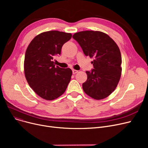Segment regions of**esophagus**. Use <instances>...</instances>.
Returning <instances> with one entry per match:
<instances>
[{
  "label": "esophagus",
  "instance_id": "1",
  "mask_svg": "<svg viewBox=\"0 0 148 148\" xmlns=\"http://www.w3.org/2000/svg\"><path fill=\"white\" fill-rule=\"evenodd\" d=\"M77 73H78V71H77V70H75V69H73V73L74 74H75Z\"/></svg>",
  "mask_w": 148,
  "mask_h": 148
}]
</instances>
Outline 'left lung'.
<instances>
[{
	"mask_svg": "<svg viewBox=\"0 0 148 148\" xmlns=\"http://www.w3.org/2000/svg\"><path fill=\"white\" fill-rule=\"evenodd\" d=\"M73 38L79 44L84 54L94 59V69L86 71L87 80L83 83L84 92L95 99L109 96L119 82L122 58L118 45L105 33L86 30L75 33Z\"/></svg>",
	"mask_w": 148,
	"mask_h": 148,
	"instance_id": "8db88e82",
	"label": "left lung"
}]
</instances>
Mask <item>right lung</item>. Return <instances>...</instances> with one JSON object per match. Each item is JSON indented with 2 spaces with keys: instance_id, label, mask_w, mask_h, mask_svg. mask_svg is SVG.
Masks as SVG:
<instances>
[{
  "instance_id": "1",
  "label": "right lung",
  "mask_w": 148,
  "mask_h": 148,
  "mask_svg": "<svg viewBox=\"0 0 148 148\" xmlns=\"http://www.w3.org/2000/svg\"><path fill=\"white\" fill-rule=\"evenodd\" d=\"M71 37L69 33L47 31L36 36L27 47L25 75L30 87L43 99L58 98L65 92L71 80L72 70L55 66L53 59L60 54L62 46Z\"/></svg>"
}]
</instances>
